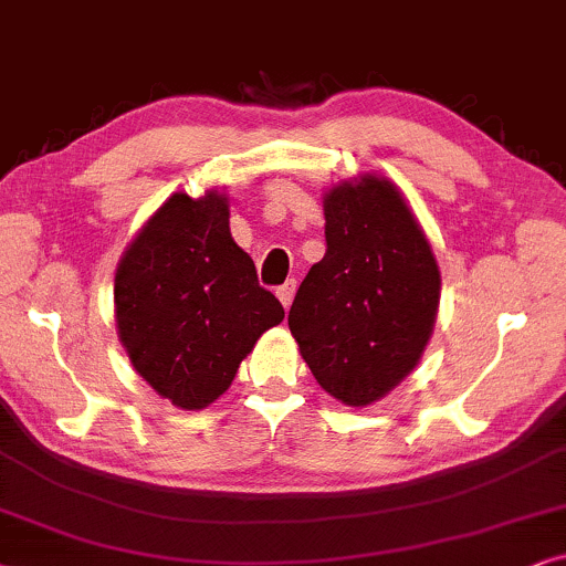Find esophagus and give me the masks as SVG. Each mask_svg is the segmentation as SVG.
<instances>
[{"mask_svg": "<svg viewBox=\"0 0 566 566\" xmlns=\"http://www.w3.org/2000/svg\"><path fill=\"white\" fill-rule=\"evenodd\" d=\"M295 290H297V282H295V279H287V282H284L282 287L276 290L279 303H282L284 307H290V305H292V297H295Z\"/></svg>", "mask_w": 566, "mask_h": 566, "instance_id": "34e87169", "label": "esophagus"}]
</instances>
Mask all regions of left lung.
I'll list each match as a JSON object with an SVG mask.
<instances>
[{
    "label": "left lung",
    "mask_w": 566,
    "mask_h": 566,
    "mask_svg": "<svg viewBox=\"0 0 566 566\" xmlns=\"http://www.w3.org/2000/svg\"><path fill=\"white\" fill-rule=\"evenodd\" d=\"M326 255L290 307V331L318 386L346 406L380 401L432 336L440 269L409 201L388 178L323 196Z\"/></svg>",
    "instance_id": "left-lung-1"
}]
</instances>
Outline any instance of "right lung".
Returning <instances> with one entry per match:
<instances>
[{
  "instance_id": "obj_1",
  "label": "right lung",
  "mask_w": 566,
  "mask_h": 566,
  "mask_svg": "<svg viewBox=\"0 0 566 566\" xmlns=\"http://www.w3.org/2000/svg\"><path fill=\"white\" fill-rule=\"evenodd\" d=\"M113 303L134 370L188 411L217 401L263 331L284 318L232 240L220 191H178L149 217L120 255Z\"/></svg>"
}]
</instances>
